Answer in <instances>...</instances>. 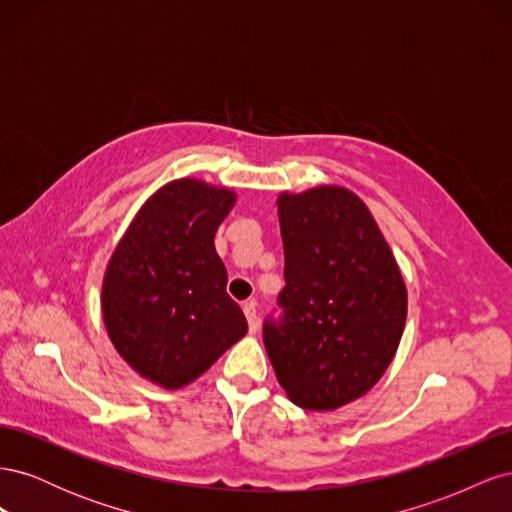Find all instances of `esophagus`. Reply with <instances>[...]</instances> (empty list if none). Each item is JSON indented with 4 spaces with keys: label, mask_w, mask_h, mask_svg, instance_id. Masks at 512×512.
Masks as SVG:
<instances>
[{
    "label": "esophagus",
    "mask_w": 512,
    "mask_h": 512,
    "mask_svg": "<svg viewBox=\"0 0 512 512\" xmlns=\"http://www.w3.org/2000/svg\"><path fill=\"white\" fill-rule=\"evenodd\" d=\"M243 314L247 318V327H250V333L256 335L258 333V314H256V303L254 301H247L243 305Z\"/></svg>",
    "instance_id": "34e87169"
}]
</instances>
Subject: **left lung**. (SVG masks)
I'll return each instance as SVG.
<instances>
[{"label":"left lung","mask_w":512,"mask_h":512,"mask_svg":"<svg viewBox=\"0 0 512 512\" xmlns=\"http://www.w3.org/2000/svg\"><path fill=\"white\" fill-rule=\"evenodd\" d=\"M284 241L280 322L262 339L294 406L335 410L365 395L399 348L408 290L363 200L339 185L277 198Z\"/></svg>","instance_id":"8db88e82"}]
</instances>
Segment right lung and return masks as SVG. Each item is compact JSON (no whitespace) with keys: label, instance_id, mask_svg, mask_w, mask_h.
<instances>
[{"label":"right lung","instance_id":"obj_1","mask_svg":"<svg viewBox=\"0 0 512 512\" xmlns=\"http://www.w3.org/2000/svg\"><path fill=\"white\" fill-rule=\"evenodd\" d=\"M235 198L228 188L190 177L162 185L106 267V333L136 374L168 391L203 376L247 333L213 243Z\"/></svg>","mask_w":512,"mask_h":512}]
</instances>
